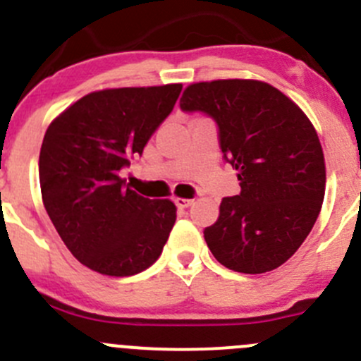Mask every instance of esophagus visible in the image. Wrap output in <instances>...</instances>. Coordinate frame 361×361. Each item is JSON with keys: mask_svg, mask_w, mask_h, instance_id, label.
<instances>
[{"mask_svg": "<svg viewBox=\"0 0 361 361\" xmlns=\"http://www.w3.org/2000/svg\"><path fill=\"white\" fill-rule=\"evenodd\" d=\"M192 202H194V201H192V199H181V197L174 199V204H176V206L180 207V209H185V207L190 206Z\"/></svg>", "mask_w": 361, "mask_h": 361, "instance_id": "obj_1", "label": "esophagus"}]
</instances>
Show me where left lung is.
<instances>
[{"label":"left lung","instance_id":"obj_1","mask_svg":"<svg viewBox=\"0 0 361 361\" xmlns=\"http://www.w3.org/2000/svg\"><path fill=\"white\" fill-rule=\"evenodd\" d=\"M180 108L216 122L224 159L238 171L241 192L221 199L220 216L204 228L213 257L245 274L285 264L309 235L325 197V157L311 120L258 80L192 83Z\"/></svg>","mask_w":361,"mask_h":361}]
</instances>
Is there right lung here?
I'll return each instance as SVG.
<instances>
[{
    "mask_svg": "<svg viewBox=\"0 0 361 361\" xmlns=\"http://www.w3.org/2000/svg\"><path fill=\"white\" fill-rule=\"evenodd\" d=\"M181 87L90 92L47 129L39 150L43 204L73 257L99 274L145 271L169 238L176 206L136 194L118 174L133 155L143 154Z\"/></svg>",
    "mask_w": 361,
    "mask_h": 361,
    "instance_id": "right-lung-1",
    "label": "right lung"
}]
</instances>
